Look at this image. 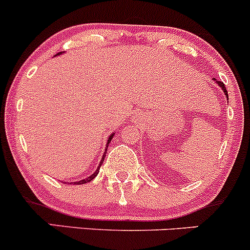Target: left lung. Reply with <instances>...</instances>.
Segmentation results:
<instances>
[{
    "label": "left lung",
    "mask_w": 250,
    "mask_h": 250,
    "mask_svg": "<svg viewBox=\"0 0 250 250\" xmlns=\"http://www.w3.org/2000/svg\"><path fill=\"white\" fill-rule=\"evenodd\" d=\"M212 80H213V81H214V82H216V83H217V84H218V85H219V87H221V88H222L223 93H224V94H225V95H227V99H228V100H229V96H228V92H227V89H225V85H224V83H223V82H219V81H217V80H216V79H213V77H212Z\"/></svg>",
    "instance_id": "8db88e82"
}]
</instances>
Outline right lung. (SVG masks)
Here are the masks:
<instances>
[{
	"label": "right lung",
	"instance_id": "right-lung-1",
	"mask_svg": "<svg viewBox=\"0 0 250 250\" xmlns=\"http://www.w3.org/2000/svg\"><path fill=\"white\" fill-rule=\"evenodd\" d=\"M60 55H62V52H58L57 55L55 56V57H57V56H60ZM115 135V133L113 132L112 133L111 136L108 137V138H107V143H106V147H104V156H103V158H101V161H100V166H99L98 168H96V170L94 171V173L92 174V175L90 176H88V178H85V179H83V180H80V181H75V182H70V184H72V185H83V184H87V182H90L92 181V180L95 178L96 175H98L99 174V170H100V167H101V165H103V162H104V156H106V152H107V147H108V144L111 143V141H112V138H113V136Z\"/></svg>",
	"mask_w": 250,
	"mask_h": 250
}]
</instances>
